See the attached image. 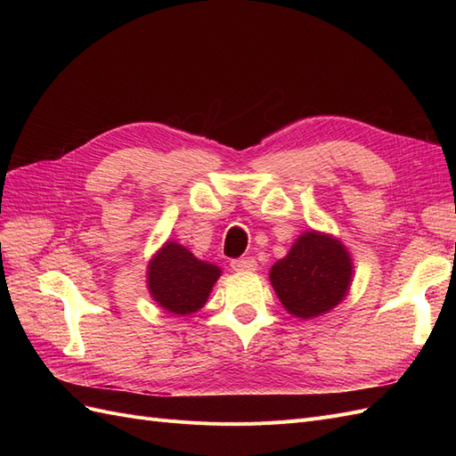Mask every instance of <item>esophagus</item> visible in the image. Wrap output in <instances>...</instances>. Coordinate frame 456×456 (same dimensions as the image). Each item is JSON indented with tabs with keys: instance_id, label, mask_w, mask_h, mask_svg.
Wrapping results in <instances>:
<instances>
[{
	"instance_id": "1",
	"label": "esophagus",
	"mask_w": 456,
	"mask_h": 456,
	"mask_svg": "<svg viewBox=\"0 0 456 456\" xmlns=\"http://www.w3.org/2000/svg\"><path fill=\"white\" fill-rule=\"evenodd\" d=\"M232 270L236 272H253L256 270V260L253 256H245V258H233L230 262Z\"/></svg>"
}]
</instances>
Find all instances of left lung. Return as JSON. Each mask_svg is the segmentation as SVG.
I'll return each mask as SVG.
<instances>
[{
    "instance_id": "1",
    "label": "left lung",
    "mask_w": 456,
    "mask_h": 456,
    "mask_svg": "<svg viewBox=\"0 0 456 456\" xmlns=\"http://www.w3.org/2000/svg\"><path fill=\"white\" fill-rule=\"evenodd\" d=\"M270 281L287 312L308 320L335 308L346 297L352 262L340 241L306 232L272 266Z\"/></svg>"
}]
</instances>
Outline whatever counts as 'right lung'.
<instances>
[{"label": "right lung", "instance_id": "1", "mask_svg": "<svg viewBox=\"0 0 456 456\" xmlns=\"http://www.w3.org/2000/svg\"><path fill=\"white\" fill-rule=\"evenodd\" d=\"M218 275V266L207 265L183 245L167 241L150 262L148 287L165 310L186 315L205 305Z\"/></svg>", "mask_w": 456, "mask_h": 456}]
</instances>
